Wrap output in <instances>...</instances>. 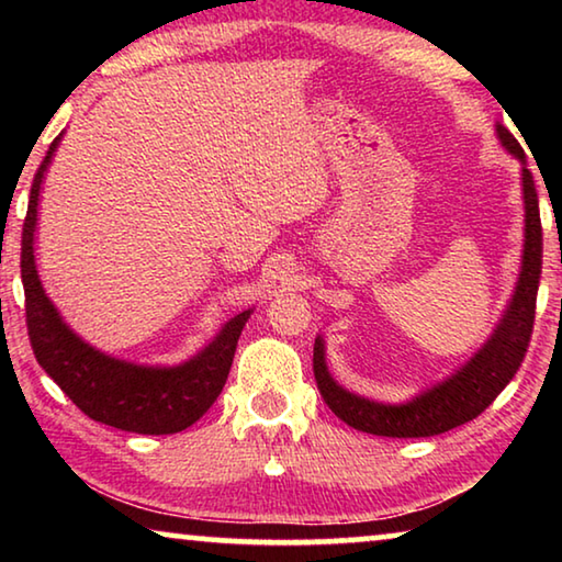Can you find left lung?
I'll use <instances>...</instances> for the list:
<instances>
[{
    "instance_id": "obj_1",
    "label": "left lung",
    "mask_w": 562,
    "mask_h": 562,
    "mask_svg": "<svg viewBox=\"0 0 562 562\" xmlns=\"http://www.w3.org/2000/svg\"><path fill=\"white\" fill-rule=\"evenodd\" d=\"M496 136L501 146L513 158L520 160L522 180V207H526V233H522L520 274L506 304L496 329L483 341L475 355L456 369L453 374L441 379L439 384L424 389L422 394L406 398L402 404H384L374 398L349 392L329 374L325 339H315V379L322 398L341 422L351 429L374 436H392V439H422L456 429L471 418L486 412L506 384L516 376L522 357L528 351L536 319V297L540 268H543V227H540L538 193L532 176L526 166V154L513 133L496 123Z\"/></svg>"
}]
</instances>
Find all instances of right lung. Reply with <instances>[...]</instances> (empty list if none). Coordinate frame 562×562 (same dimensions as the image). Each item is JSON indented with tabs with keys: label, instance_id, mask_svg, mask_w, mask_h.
<instances>
[{
	"label": "right lung",
	"instance_id": "obj_1",
	"mask_svg": "<svg viewBox=\"0 0 562 562\" xmlns=\"http://www.w3.org/2000/svg\"><path fill=\"white\" fill-rule=\"evenodd\" d=\"M59 140L61 133L54 138L36 170L22 231V284L34 357L44 372L61 386V392L93 422L133 434L158 436L183 431L223 392L237 339L252 310L227 319L211 345L173 367L116 359L76 335L46 294L34 262L36 205H40L44 173L52 164L54 150L59 148Z\"/></svg>",
	"mask_w": 562,
	"mask_h": 562
}]
</instances>
